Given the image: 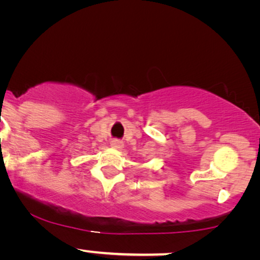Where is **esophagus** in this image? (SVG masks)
<instances>
[{"mask_svg":"<svg viewBox=\"0 0 260 260\" xmlns=\"http://www.w3.org/2000/svg\"><path fill=\"white\" fill-rule=\"evenodd\" d=\"M111 147L115 148V149H118V150H120L124 147L123 142H120L119 140H112L111 141Z\"/></svg>","mask_w":260,"mask_h":260,"instance_id":"esophagus-1","label":"esophagus"}]
</instances>
